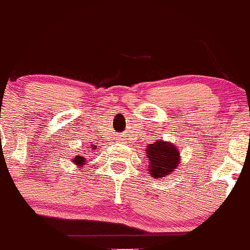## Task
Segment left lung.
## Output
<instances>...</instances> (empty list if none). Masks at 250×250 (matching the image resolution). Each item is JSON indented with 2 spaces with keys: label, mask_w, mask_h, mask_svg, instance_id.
<instances>
[{
  "label": "left lung",
  "mask_w": 250,
  "mask_h": 250,
  "mask_svg": "<svg viewBox=\"0 0 250 250\" xmlns=\"http://www.w3.org/2000/svg\"><path fill=\"white\" fill-rule=\"evenodd\" d=\"M146 153L149 162V175L154 178L170 175L175 171L180 163L178 147L163 140H157L156 143L147 146Z\"/></svg>",
  "instance_id": "1"
}]
</instances>
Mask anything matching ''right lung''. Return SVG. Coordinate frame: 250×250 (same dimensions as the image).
<instances>
[{
  "label": "right lung",
  "mask_w": 250,
  "mask_h": 250,
  "mask_svg": "<svg viewBox=\"0 0 250 250\" xmlns=\"http://www.w3.org/2000/svg\"><path fill=\"white\" fill-rule=\"evenodd\" d=\"M92 149H96V146L92 147ZM73 163H75V165H78V167L81 169V167H83V165L86 164V159L85 157L83 156H77L74 159H73Z\"/></svg>",
  "instance_id": "obj_1"
}]
</instances>
